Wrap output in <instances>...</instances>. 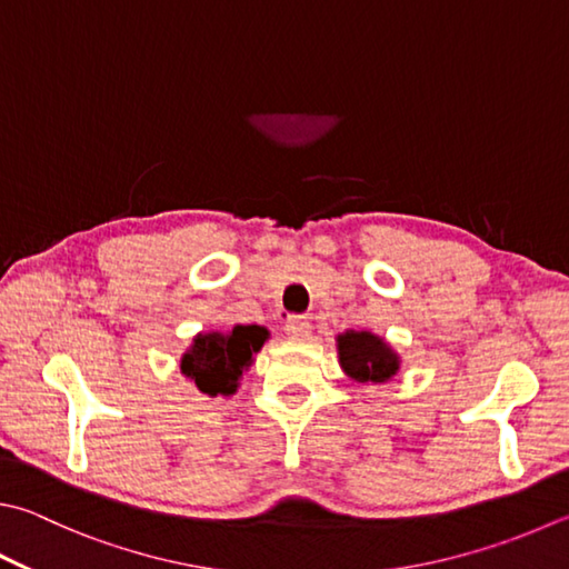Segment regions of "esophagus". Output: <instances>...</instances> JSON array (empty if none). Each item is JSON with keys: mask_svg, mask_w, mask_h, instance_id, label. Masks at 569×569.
<instances>
[{"mask_svg": "<svg viewBox=\"0 0 569 569\" xmlns=\"http://www.w3.org/2000/svg\"><path fill=\"white\" fill-rule=\"evenodd\" d=\"M284 331L289 339L295 341H305L309 335H312V321L302 315H295V317H287L284 321Z\"/></svg>", "mask_w": 569, "mask_h": 569, "instance_id": "esophagus-1", "label": "esophagus"}]
</instances>
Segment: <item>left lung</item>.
Masks as SVG:
<instances>
[{
  "label": "left lung",
  "mask_w": 569,
  "mask_h": 569,
  "mask_svg": "<svg viewBox=\"0 0 569 569\" xmlns=\"http://www.w3.org/2000/svg\"><path fill=\"white\" fill-rule=\"evenodd\" d=\"M337 351L341 369L359 383H383L401 367L399 353L371 331H345L337 337Z\"/></svg>",
  "instance_id": "1"
}]
</instances>
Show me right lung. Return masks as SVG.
I'll return each instance as SVG.
<instances>
[{"instance_id": "right-lung-1", "label": "right lung", "mask_w": 569, "mask_h": 569, "mask_svg": "<svg viewBox=\"0 0 569 569\" xmlns=\"http://www.w3.org/2000/svg\"><path fill=\"white\" fill-rule=\"evenodd\" d=\"M267 337L270 331L257 325H238L230 331H202L180 359V371L196 381L202 393L232 396L238 391L242 371L250 369Z\"/></svg>"}]
</instances>
